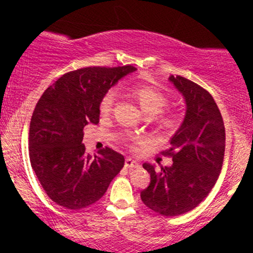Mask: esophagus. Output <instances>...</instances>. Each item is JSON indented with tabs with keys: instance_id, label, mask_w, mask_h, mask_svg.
<instances>
[{
	"instance_id": "esophagus-1",
	"label": "esophagus",
	"mask_w": 253,
	"mask_h": 253,
	"mask_svg": "<svg viewBox=\"0 0 253 253\" xmlns=\"http://www.w3.org/2000/svg\"><path fill=\"white\" fill-rule=\"evenodd\" d=\"M125 167H126L127 169H134V168L139 167V164L136 163L135 161H133L132 158H126L125 159Z\"/></svg>"
}]
</instances>
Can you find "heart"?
I'll list each match as a JSON object with an SVG mask.
<instances>
[{
	"label": "heart",
	"instance_id": "1",
	"mask_svg": "<svg viewBox=\"0 0 253 253\" xmlns=\"http://www.w3.org/2000/svg\"><path fill=\"white\" fill-rule=\"evenodd\" d=\"M129 92L147 118L161 114L170 103V98L164 91L150 84H135L129 89ZM115 97L114 90H109L103 95L100 102V112L102 114H108L113 109ZM158 124L163 129L171 132L178 126V117L175 113H167L158 119Z\"/></svg>",
	"mask_w": 253,
	"mask_h": 253
}]
</instances>
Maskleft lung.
I'll return each instance as SVG.
<instances>
[{
    "label": "left lung",
    "mask_w": 253,
    "mask_h": 253,
    "mask_svg": "<svg viewBox=\"0 0 253 253\" xmlns=\"http://www.w3.org/2000/svg\"><path fill=\"white\" fill-rule=\"evenodd\" d=\"M169 80L182 92L187 112L171 147L161 152L172 158V165L159 169L143 165L151 182L140 197L156 213L177 216L197 207L215 185L225 155V126L207 90L182 76Z\"/></svg>",
    "instance_id": "1"
}]
</instances>
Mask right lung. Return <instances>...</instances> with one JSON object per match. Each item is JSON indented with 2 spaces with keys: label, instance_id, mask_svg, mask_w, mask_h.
Masks as SVG:
<instances>
[{
  "label": "right lung",
  "instance_id": "right-lung-1",
  "mask_svg": "<svg viewBox=\"0 0 253 253\" xmlns=\"http://www.w3.org/2000/svg\"><path fill=\"white\" fill-rule=\"evenodd\" d=\"M136 69L89 66L64 74L43 91L30 125V161L53 202L82 210L104 195L125 158L106 147L91 157L82 144L83 128L98 124L101 98Z\"/></svg>",
  "mask_w": 253,
  "mask_h": 253
}]
</instances>
